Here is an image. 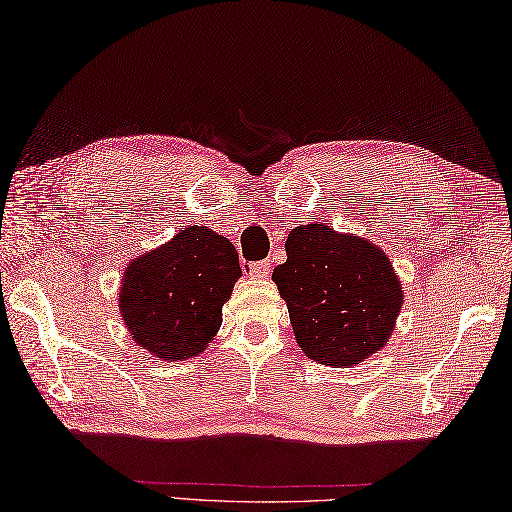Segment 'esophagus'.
Masks as SVG:
<instances>
[{
	"mask_svg": "<svg viewBox=\"0 0 512 512\" xmlns=\"http://www.w3.org/2000/svg\"><path fill=\"white\" fill-rule=\"evenodd\" d=\"M269 260H258V263H252L247 267V271H249V278H254V280H263V278H267L269 276Z\"/></svg>",
	"mask_w": 512,
	"mask_h": 512,
	"instance_id": "esophagus-1",
	"label": "esophagus"
}]
</instances>
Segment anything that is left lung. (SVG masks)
<instances>
[{"mask_svg": "<svg viewBox=\"0 0 512 512\" xmlns=\"http://www.w3.org/2000/svg\"><path fill=\"white\" fill-rule=\"evenodd\" d=\"M273 282L289 308L297 345L321 365L347 367L380 352L404 293L378 245L323 223L297 226Z\"/></svg>", "mask_w": 512, "mask_h": 512, "instance_id": "obj_1", "label": "left lung"}]
</instances>
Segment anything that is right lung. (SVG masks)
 I'll list each match as a JSON object with an SVG mask.
<instances>
[{"label":"right lung","instance_id":"right-lung-1","mask_svg":"<svg viewBox=\"0 0 512 512\" xmlns=\"http://www.w3.org/2000/svg\"><path fill=\"white\" fill-rule=\"evenodd\" d=\"M239 278V254L226 236L206 226L180 230L123 273L119 308L132 341L169 363L202 354Z\"/></svg>","mask_w":512,"mask_h":512}]
</instances>
